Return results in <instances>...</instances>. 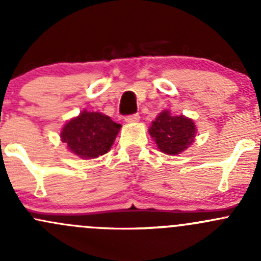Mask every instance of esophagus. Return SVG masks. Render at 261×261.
<instances>
[{
    "instance_id": "1",
    "label": "esophagus",
    "mask_w": 261,
    "mask_h": 261,
    "mask_svg": "<svg viewBox=\"0 0 261 261\" xmlns=\"http://www.w3.org/2000/svg\"><path fill=\"white\" fill-rule=\"evenodd\" d=\"M139 120H140V116L139 115H131V116H126L125 117V121L127 123H136L139 122Z\"/></svg>"
}]
</instances>
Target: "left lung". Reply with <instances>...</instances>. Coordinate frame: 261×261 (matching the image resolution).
I'll return each mask as SVG.
<instances>
[{"mask_svg": "<svg viewBox=\"0 0 261 261\" xmlns=\"http://www.w3.org/2000/svg\"><path fill=\"white\" fill-rule=\"evenodd\" d=\"M149 134L160 151L178 155L193 144L197 126L192 118L184 115L174 116L169 110H164L151 122Z\"/></svg>", "mask_w": 261, "mask_h": 261, "instance_id": "8db88e82", "label": "left lung"}]
</instances>
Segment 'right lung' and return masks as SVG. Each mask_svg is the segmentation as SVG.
<instances>
[{"instance_id":"right-lung-1","label":"right lung","mask_w":261,"mask_h":261,"mask_svg":"<svg viewBox=\"0 0 261 261\" xmlns=\"http://www.w3.org/2000/svg\"><path fill=\"white\" fill-rule=\"evenodd\" d=\"M121 125L107 115L83 110L64 123L60 140L72 154L84 160L96 159L110 151Z\"/></svg>"}]
</instances>
